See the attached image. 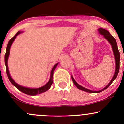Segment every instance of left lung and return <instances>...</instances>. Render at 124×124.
<instances>
[{"label":"left lung","mask_w":124,"mask_h":124,"mask_svg":"<svg viewBox=\"0 0 124 124\" xmlns=\"http://www.w3.org/2000/svg\"><path fill=\"white\" fill-rule=\"evenodd\" d=\"M98 31L100 34L103 36V37H104V38L106 39L107 40L110 44L111 46H112L113 55H114V57H115V71L114 75H113V77H112V80H111L110 82H109V83H108L106 87H104L103 89H102L100 90V91H96L88 89L86 88V87H84L78 84V83H77V82H76V81L74 79L73 77H72V76L71 75V78H72V82H73L74 84L75 85V86H76L78 89L82 90V91H85V92H89V93H99V92H102V91H104V90L106 89L108 86L112 84V82L116 79V78L117 76V74H118L119 70L120 53H119V52L118 48H117V43H116V39H115L114 37H113V36L109 33V32H108V31H107V30L102 28H99L98 29Z\"/></svg>","instance_id":"8db88e82"}]
</instances>
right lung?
I'll return each mask as SVG.
<instances>
[{
    "label": "right lung",
    "mask_w": 124,
    "mask_h": 124,
    "mask_svg": "<svg viewBox=\"0 0 124 124\" xmlns=\"http://www.w3.org/2000/svg\"><path fill=\"white\" fill-rule=\"evenodd\" d=\"M23 32H17L11 39L9 40V41L8 42V45H7V50H6V53L5 54V66H6V71H7V74L8 76V77L9 80V81L11 82V83L14 86H15L16 87H17L19 91H20L21 92H23L24 93H26V94L29 95H37L38 94H41V93H43V92H46L47 91H48L50 88L51 85L53 83V72L54 71L55 69H56V67L57 66L59 63H57L56 64H55L54 65V67L52 68V70H51V72H50V79L48 80V82L44 86H42L40 87H38V88H30V87H25V86H23L22 85H18V83H16L12 78L11 77V75H10L9 73V68H8V60L9 58V56L10 54V48H11V46H12V43L14 41V40L16 39V38H17V36L20 33H23Z\"/></svg>",
    "instance_id": "add662e5"
}]
</instances>
